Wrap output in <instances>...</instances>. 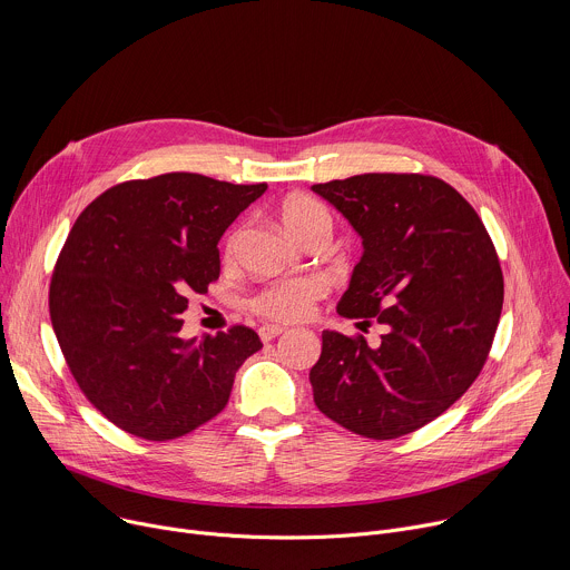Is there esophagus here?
I'll list each match as a JSON object with an SVG mask.
<instances>
[{"label":"esophagus","instance_id":"esophagus-1","mask_svg":"<svg viewBox=\"0 0 570 570\" xmlns=\"http://www.w3.org/2000/svg\"><path fill=\"white\" fill-rule=\"evenodd\" d=\"M286 330L282 327V324H264V327L259 330V336L264 343H271L273 338H277L279 334H284Z\"/></svg>","mask_w":570,"mask_h":570}]
</instances>
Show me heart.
Here are the masks:
<instances>
[{
	"instance_id": "1",
	"label": "heart",
	"mask_w": 570,
	"mask_h": 570,
	"mask_svg": "<svg viewBox=\"0 0 570 570\" xmlns=\"http://www.w3.org/2000/svg\"><path fill=\"white\" fill-rule=\"evenodd\" d=\"M282 225L291 236L302 240L313 232H332V216L315 198L291 196L279 207ZM238 232L232 234L227 243V253L234 250ZM327 293V284L317 277H299L288 282H277L271 288L262 291L255 299V308L275 320H299L308 315L313 302Z\"/></svg>"
}]
</instances>
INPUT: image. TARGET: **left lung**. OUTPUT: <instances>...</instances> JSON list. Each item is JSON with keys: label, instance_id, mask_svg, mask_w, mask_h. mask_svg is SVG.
I'll return each mask as SVG.
<instances>
[{"label": "left lung", "instance_id": "1", "mask_svg": "<svg viewBox=\"0 0 570 570\" xmlns=\"http://www.w3.org/2000/svg\"><path fill=\"white\" fill-rule=\"evenodd\" d=\"M363 238L336 311L374 317L381 343L322 332L311 367L317 409L341 426L394 440L440 417L480 374L501 308L503 273L475 209L420 174H365L313 185Z\"/></svg>", "mask_w": 570, "mask_h": 570}]
</instances>
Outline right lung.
I'll return each instance as SVG.
<instances>
[{"label": "right lung", "mask_w": 570, "mask_h": 570, "mask_svg": "<svg viewBox=\"0 0 570 570\" xmlns=\"http://www.w3.org/2000/svg\"><path fill=\"white\" fill-rule=\"evenodd\" d=\"M266 189L165 174L117 185L76 218L49 288L51 324L76 383L121 431L191 433L264 347L248 327L183 338L180 313L218 279L223 232Z\"/></svg>", "instance_id": "right-lung-1"}]
</instances>
